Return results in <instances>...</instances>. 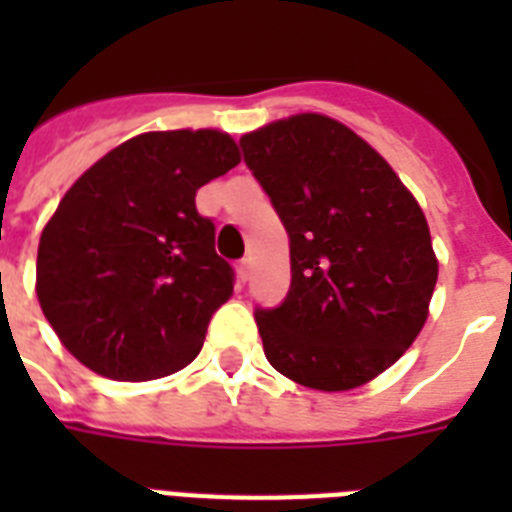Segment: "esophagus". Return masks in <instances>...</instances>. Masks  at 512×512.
I'll return each mask as SVG.
<instances>
[{
  "instance_id": "34e87169",
  "label": "esophagus",
  "mask_w": 512,
  "mask_h": 512,
  "mask_svg": "<svg viewBox=\"0 0 512 512\" xmlns=\"http://www.w3.org/2000/svg\"><path fill=\"white\" fill-rule=\"evenodd\" d=\"M236 271H239V279L241 281H247L249 273H252V260H249V257L239 260V265H236Z\"/></svg>"
}]
</instances>
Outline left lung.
Masks as SVG:
<instances>
[{
  "instance_id": "1",
  "label": "left lung",
  "mask_w": 512,
  "mask_h": 512,
  "mask_svg": "<svg viewBox=\"0 0 512 512\" xmlns=\"http://www.w3.org/2000/svg\"><path fill=\"white\" fill-rule=\"evenodd\" d=\"M239 146L289 236L287 297L255 311L265 358L305 388L364 385L428 319L438 263L420 204L329 116L281 119Z\"/></svg>"
}]
</instances>
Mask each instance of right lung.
Masks as SVG:
<instances>
[{"mask_svg":"<svg viewBox=\"0 0 512 512\" xmlns=\"http://www.w3.org/2000/svg\"><path fill=\"white\" fill-rule=\"evenodd\" d=\"M239 164L225 132H146L76 180L44 225L36 297L60 342L111 380H156L199 356L231 297V263L196 191Z\"/></svg>","mask_w":512,"mask_h":512,"instance_id":"1","label":"right lung"}]
</instances>
